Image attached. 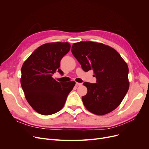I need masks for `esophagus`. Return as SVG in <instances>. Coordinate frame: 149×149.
Returning a JSON list of instances; mask_svg holds the SVG:
<instances>
[{
  "label": "esophagus",
  "instance_id": "obj_1",
  "mask_svg": "<svg viewBox=\"0 0 149 149\" xmlns=\"http://www.w3.org/2000/svg\"><path fill=\"white\" fill-rule=\"evenodd\" d=\"M75 85L77 86H81V85H82V83H78V82H77L76 84H75Z\"/></svg>",
  "mask_w": 149,
  "mask_h": 149
}]
</instances>
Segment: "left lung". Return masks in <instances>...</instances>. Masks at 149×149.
Here are the masks:
<instances>
[{"mask_svg":"<svg viewBox=\"0 0 149 149\" xmlns=\"http://www.w3.org/2000/svg\"><path fill=\"white\" fill-rule=\"evenodd\" d=\"M71 52L85 72L92 69L96 83H83L88 89L82 97L88 110L103 115L113 111L124 99L129 88V68L120 54L112 47L93 42H80Z\"/></svg>","mask_w":149,"mask_h":149,"instance_id":"1","label":"left lung"}]
</instances>
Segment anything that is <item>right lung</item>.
Segmentation results:
<instances>
[{"instance_id":"obj_1","label":"right lung","mask_w":149,"mask_h":149,"mask_svg":"<svg viewBox=\"0 0 149 149\" xmlns=\"http://www.w3.org/2000/svg\"><path fill=\"white\" fill-rule=\"evenodd\" d=\"M68 42L45 43L37 48L23 63L20 83L25 98L35 111L49 115L60 111L75 84L74 81L58 82L52 78L60 61L70 50Z\"/></svg>"}]
</instances>
